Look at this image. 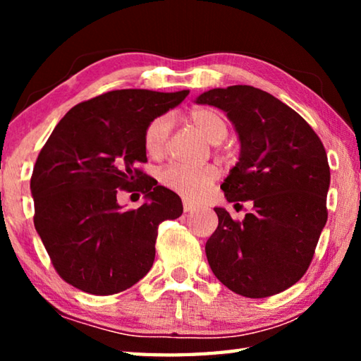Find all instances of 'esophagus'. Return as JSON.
Listing matches in <instances>:
<instances>
[{"label":"esophagus","mask_w":361,"mask_h":361,"mask_svg":"<svg viewBox=\"0 0 361 361\" xmlns=\"http://www.w3.org/2000/svg\"><path fill=\"white\" fill-rule=\"evenodd\" d=\"M183 210H185V213H189L195 210V205L189 202V200H185V202H183Z\"/></svg>","instance_id":"esophagus-1"}]
</instances>
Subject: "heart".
Here are the masks:
<instances>
[{
  "label": "heart",
  "instance_id": "1",
  "mask_svg": "<svg viewBox=\"0 0 361 361\" xmlns=\"http://www.w3.org/2000/svg\"><path fill=\"white\" fill-rule=\"evenodd\" d=\"M188 122L207 142L213 145L221 143L229 133V122L224 113L212 106H197L189 111ZM170 133V119L167 116H157L148 122L143 132V148L151 157H161L167 148ZM218 178V169L205 166L191 169L170 164L159 173V181L170 191L183 195L189 200H199L207 194Z\"/></svg>",
  "mask_w": 361,
  "mask_h": 361
}]
</instances>
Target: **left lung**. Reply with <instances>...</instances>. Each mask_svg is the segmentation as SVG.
<instances>
[{
	"mask_svg": "<svg viewBox=\"0 0 361 361\" xmlns=\"http://www.w3.org/2000/svg\"><path fill=\"white\" fill-rule=\"evenodd\" d=\"M228 113L242 151L221 189L229 202L252 200L245 218L215 209L218 228L205 243L213 274L245 298H267L295 285L312 262L328 219L329 166L307 122L253 85L212 89L197 99Z\"/></svg>",
	"mask_w": 361,
	"mask_h": 361,
	"instance_id": "obj_1",
	"label": "left lung"
}]
</instances>
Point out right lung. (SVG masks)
<instances>
[{
    "label": "right lung",
    "mask_w": 361,
    "mask_h": 361,
    "mask_svg": "<svg viewBox=\"0 0 361 361\" xmlns=\"http://www.w3.org/2000/svg\"><path fill=\"white\" fill-rule=\"evenodd\" d=\"M181 92L121 89L78 103L60 119L36 159L33 223L57 274L97 296L121 293L154 262L159 224L181 216V199L138 166L148 122L186 99ZM149 202L122 211L121 192Z\"/></svg>",
    "instance_id": "obj_1"
}]
</instances>
